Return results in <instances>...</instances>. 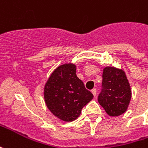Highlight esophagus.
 <instances>
[{"label": "esophagus", "instance_id": "esophagus-1", "mask_svg": "<svg viewBox=\"0 0 148 148\" xmlns=\"http://www.w3.org/2000/svg\"><path fill=\"white\" fill-rule=\"evenodd\" d=\"M96 92H97V90H96V88H93L92 90V93L93 94V96L96 97Z\"/></svg>", "mask_w": 148, "mask_h": 148}]
</instances>
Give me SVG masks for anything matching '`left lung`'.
<instances>
[{
	"label": "left lung",
	"mask_w": 148,
	"mask_h": 148,
	"mask_svg": "<svg viewBox=\"0 0 148 148\" xmlns=\"http://www.w3.org/2000/svg\"><path fill=\"white\" fill-rule=\"evenodd\" d=\"M131 99V88L123 71L106 67L103 72L102 89L98 102L110 116L125 112Z\"/></svg>",
	"instance_id": "1"
}]
</instances>
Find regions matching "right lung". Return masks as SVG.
I'll return each mask as SVG.
<instances>
[{"label":"right lung","mask_w":148,"mask_h":148,"mask_svg":"<svg viewBox=\"0 0 148 148\" xmlns=\"http://www.w3.org/2000/svg\"><path fill=\"white\" fill-rule=\"evenodd\" d=\"M44 96L49 110L64 121L75 120L93 98L77 77L76 66L71 63L60 66L52 72L45 86Z\"/></svg>","instance_id":"obj_1"}]
</instances>
